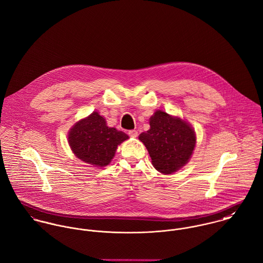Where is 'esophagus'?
Segmentation results:
<instances>
[{
	"instance_id": "34e87169",
	"label": "esophagus",
	"mask_w": 263,
	"mask_h": 263,
	"mask_svg": "<svg viewBox=\"0 0 263 263\" xmlns=\"http://www.w3.org/2000/svg\"><path fill=\"white\" fill-rule=\"evenodd\" d=\"M128 135L132 138H135V137H137L138 132L136 130H130V131H128Z\"/></svg>"
}]
</instances>
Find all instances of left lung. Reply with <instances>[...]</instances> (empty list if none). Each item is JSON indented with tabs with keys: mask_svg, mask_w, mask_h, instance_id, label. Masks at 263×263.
Wrapping results in <instances>:
<instances>
[{
	"mask_svg": "<svg viewBox=\"0 0 263 263\" xmlns=\"http://www.w3.org/2000/svg\"><path fill=\"white\" fill-rule=\"evenodd\" d=\"M151 129L139 135L158 172L172 174L191 158L196 136L194 130L184 120L157 110L149 120Z\"/></svg>",
	"mask_w": 263,
	"mask_h": 263,
	"instance_id": "1",
	"label": "left lung"
}]
</instances>
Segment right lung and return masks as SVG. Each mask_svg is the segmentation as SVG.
<instances>
[{
  "label": "right lung",
  "instance_id": "add662e5",
  "mask_svg": "<svg viewBox=\"0 0 263 263\" xmlns=\"http://www.w3.org/2000/svg\"><path fill=\"white\" fill-rule=\"evenodd\" d=\"M128 138L126 133L107 127L105 118L98 111L77 122L68 135L69 145L74 155L96 166L107 165L118 145Z\"/></svg>",
  "mask_w": 263,
  "mask_h": 263
}]
</instances>
